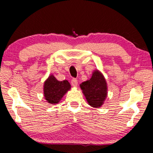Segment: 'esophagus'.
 I'll return each instance as SVG.
<instances>
[{
  "label": "esophagus",
  "instance_id": "1",
  "mask_svg": "<svg viewBox=\"0 0 153 153\" xmlns=\"http://www.w3.org/2000/svg\"><path fill=\"white\" fill-rule=\"evenodd\" d=\"M71 84H72V86L76 87L78 85V81H77L76 79H72V81H71Z\"/></svg>",
  "mask_w": 153,
  "mask_h": 153
}]
</instances>
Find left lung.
I'll return each instance as SVG.
<instances>
[{
  "label": "left lung",
  "mask_w": 153,
  "mask_h": 153,
  "mask_svg": "<svg viewBox=\"0 0 153 153\" xmlns=\"http://www.w3.org/2000/svg\"><path fill=\"white\" fill-rule=\"evenodd\" d=\"M88 103L94 108L100 107L107 97V83L103 74L95 70L90 80L80 84Z\"/></svg>",
  "instance_id": "left-lung-1"
}]
</instances>
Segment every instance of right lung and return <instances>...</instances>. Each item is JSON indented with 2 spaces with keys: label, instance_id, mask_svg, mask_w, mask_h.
<instances>
[{
  "label": "right lung",
  "instance_id": "obj_1",
  "mask_svg": "<svg viewBox=\"0 0 153 153\" xmlns=\"http://www.w3.org/2000/svg\"><path fill=\"white\" fill-rule=\"evenodd\" d=\"M71 85L67 80L59 81L53 75H50L44 83V96L48 103H59L67 92L70 91Z\"/></svg>",
  "mask_w": 153,
  "mask_h": 153
}]
</instances>
